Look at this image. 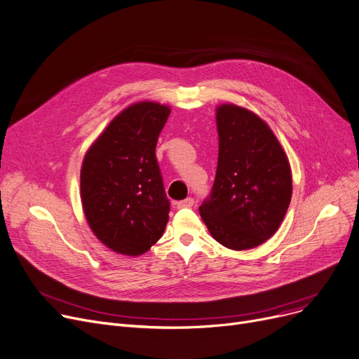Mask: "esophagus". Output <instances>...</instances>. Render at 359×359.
Returning <instances> with one entry per match:
<instances>
[{"label": "esophagus", "mask_w": 359, "mask_h": 359, "mask_svg": "<svg viewBox=\"0 0 359 359\" xmlns=\"http://www.w3.org/2000/svg\"><path fill=\"white\" fill-rule=\"evenodd\" d=\"M194 206V198L193 197H187L185 200L177 201L175 203V208L177 209H184V208H193Z\"/></svg>", "instance_id": "esophagus-1"}]
</instances>
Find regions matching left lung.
<instances>
[{"mask_svg": "<svg viewBox=\"0 0 359 359\" xmlns=\"http://www.w3.org/2000/svg\"><path fill=\"white\" fill-rule=\"evenodd\" d=\"M216 177L200 216L224 247H259L279 229L291 203V166L276 135L257 114L222 104L216 108Z\"/></svg>", "mask_w": 359, "mask_h": 359, "instance_id": "left-lung-1", "label": "left lung"}]
</instances>
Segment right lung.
<instances>
[{
    "instance_id": "obj_1",
    "label": "right lung",
    "mask_w": 359,
    "mask_h": 359,
    "mask_svg": "<svg viewBox=\"0 0 359 359\" xmlns=\"http://www.w3.org/2000/svg\"><path fill=\"white\" fill-rule=\"evenodd\" d=\"M170 114L143 100L119 112L89 147L80 170L84 216L109 250L137 257L163 235L169 200L156 161V143Z\"/></svg>"
}]
</instances>
